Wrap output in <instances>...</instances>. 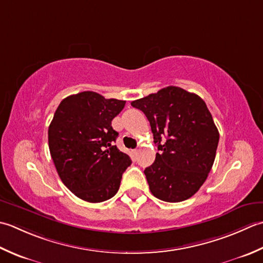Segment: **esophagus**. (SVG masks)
<instances>
[{"label": "esophagus", "instance_id": "obj_1", "mask_svg": "<svg viewBox=\"0 0 263 263\" xmlns=\"http://www.w3.org/2000/svg\"><path fill=\"white\" fill-rule=\"evenodd\" d=\"M132 152H133V154H134V155H137V152H138V151H137V149H133Z\"/></svg>", "mask_w": 263, "mask_h": 263}]
</instances>
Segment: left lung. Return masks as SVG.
Here are the masks:
<instances>
[{
    "label": "left lung",
    "mask_w": 263,
    "mask_h": 263,
    "mask_svg": "<svg viewBox=\"0 0 263 263\" xmlns=\"http://www.w3.org/2000/svg\"><path fill=\"white\" fill-rule=\"evenodd\" d=\"M151 125L159 153L144 174L159 200L181 202L200 190L214 162L219 132L199 95L168 86L132 102Z\"/></svg>",
    "instance_id": "8db88e82"
}]
</instances>
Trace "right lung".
<instances>
[{
	"mask_svg": "<svg viewBox=\"0 0 263 263\" xmlns=\"http://www.w3.org/2000/svg\"><path fill=\"white\" fill-rule=\"evenodd\" d=\"M126 101L82 92L63 99L49 127V147L58 175L69 191L84 201L99 203L119 190L132 160L114 143L111 121Z\"/></svg>",
	"mask_w": 263,
	"mask_h": 263,
	"instance_id": "add662e5",
	"label": "right lung"
}]
</instances>
